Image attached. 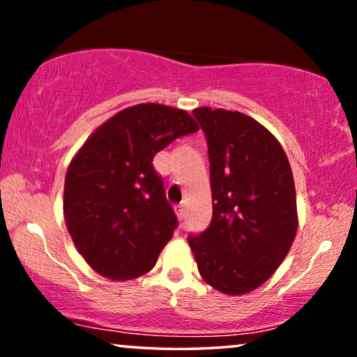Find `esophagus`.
I'll list each match as a JSON object with an SVG mask.
<instances>
[{"label":"esophagus","mask_w":357,"mask_h":357,"mask_svg":"<svg viewBox=\"0 0 357 357\" xmlns=\"http://www.w3.org/2000/svg\"><path fill=\"white\" fill-rule=\"evenodd\" d=\"M174 211H176V215H178V218L183 220L184 215H186V206H184L183 203L174 204Z\"/></svg>","instance_id":"obj_1"}]
</instances>
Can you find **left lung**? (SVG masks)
<instances>
[{"label":"left lung","instance_id":"obj_1","mask_svg":"<svg viewBox=\"0 0 357 357\" xmlns=\"http://www.w3.org/2000/svg\"><path fill=\"white\" fill-rule=\"evenodd\" d=\"M192 116L208 141L213 218L188 241L206 284L243 296L273 275L296 238L292 169L280 142L255 119L211 107Z\"/></svg>","mask_w":357,"mask_h":357}]
</instances>
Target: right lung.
I'll use <instances>...</instances> for the list:
<instances>
[{"mask_svg":"<svg viewBox=\"0 0 357 357\" xmlns=\"http://www.w3.org/2000/svg\"><path fill=\"white\" fill-rule=\"evenodd\" d=\"M199 127L186 110L137 104L105 121L73 155L63 216L84 260L110 280L154 267L178 227L154 155Z\"/></svg>","mask_w":357,"mask_h":357,"instance_id":"1","label":"right lung"}]
</instances>
